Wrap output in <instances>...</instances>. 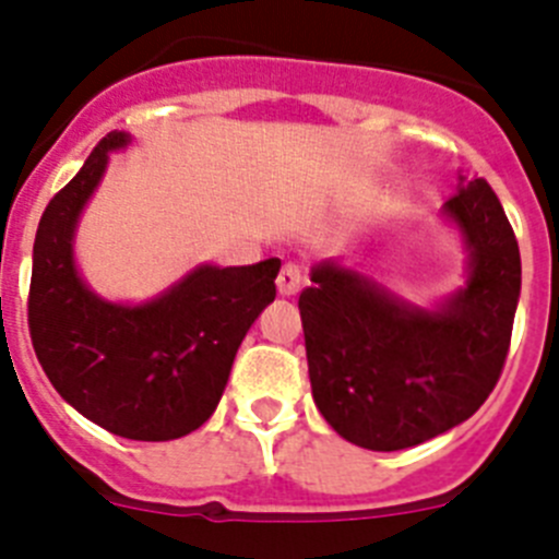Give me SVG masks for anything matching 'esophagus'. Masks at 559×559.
<instances>
[{
  "label": "esophagus",
  "mask_w": 559,
  "mask_h": 559,
  "mask_svg": "<svg viewBox=\"0 0 559 559\" xmlns=\"http://www.w3.org/2000/svg\"><path fill=\"white\" fill-rule=\"evenodd\" d=\"M305 285V274L299 265L294 263H285L283 271H280V276H276V288H280V294L283 296H294L299 294Z\"/></svg>",
  "instance_id": "obj_1"
}]
</instances>
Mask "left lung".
<instances>
[{
	"label": "left lung",
	"instance_id": "left-lung-1",
	"mask_svg": "<svg viewBox=\"0 0 559 559\" xmlns=\"http://www.w3.org/2000/svg\"><path fill=\"white\" fill-rule=\"evenodd\" d=\"M467 251L464 285L433 308L392 294L335 260L299 296L316 408L367 451H403L478 412L507 360L521 296V251L484 179L442 206Z\"/></svg>",
	"mask_w": 559,
	"mask_h": 559
}]
</instances>
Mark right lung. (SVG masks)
<instances>
[{
	"instance_id": "1",
	"label": "right lung",
	"mask_w": 559,
	"mask_h": 559,
	"mask_svg": "<svg viewBox=\"0 0 559 559\" xmlns=\"http://www.w3.org/2000/svg\"><path fill=\"white\" fill-rule=\"evenodd\" d=\"M131 145L111 131L49 201L33 246L27 322L49 383L86 419L140 442L195 431L218 408L240 341L274 302L280 260L195 265L142 305L108 302L83 283L75 229L108 153Z\"/></svg>"
}]
</instances>
